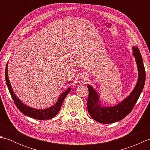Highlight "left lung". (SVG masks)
<instances>
[{
  "instance_id": "left-lung-1",
  "label": "left lung",
  "mask_w": 150,
  "mask_h": 150,
  "mask_svg": "<svg viewBox=\"0 0 150 150\" xmlns=\"http://www.w3.org/2000/svg\"><path fill=\"white\" fill-rule=\"evenodd\" d=\"M133 55L138 68V80L132 93L116 106H102L99 102V95L93 88L88 85L89 95L87 101L88 113L92 119L103 124L116 122L124 119L131 112L144 88L146 73L142 58L137 47L133 46Z\"/></svg>"
}]
</instances>
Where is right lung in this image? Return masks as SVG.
<instances>
[{
    "label": "right lung",
    "instance_id": "1",
    "mask_svg": "<svg viewBox=\"0 0 150 150\" xmlns=\"http://www.w3.org/2000/svg\"><path fill=\"white\" fill-rule=\"evenodd\" d=\"M5 77H6L5 78H6V84H7L9 91L11 94V96L13 98V100L15 105L18 108V109L20 110L22 113L24 114L25 115L30 117L31 118H33V119H38V120H48V119H52L53 117H55L56 115L59 113L60 108H61L63 100H64V98L67 96V95L69 93V92L71 89V88H68V90L60 95L59 98H58V100L57 101V103H55V104H54L53 106L50 107L49 108H46V109H44V110H38V109H35V108H31L30 106H27V105L24 104L14 93L10 84V82H9V79H8V63L6 66Z\"/></svg>",
    "mask_w": 150,
    "mask_h": 150
}]
</instances>
